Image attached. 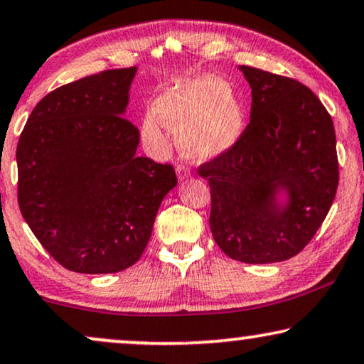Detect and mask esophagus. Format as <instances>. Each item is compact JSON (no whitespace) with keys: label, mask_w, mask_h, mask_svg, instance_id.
<instances>
[{"label":"esophagus","mask_w":364,"mask_h":364,"mask_svg":"<svg viewBox=\"0 0 364 364\" xmlns=\"http://www.w3.org/2000/svg\"><path fill=\"white\" fill-rule=\"evenodd\" d=\"M176 173H178V178L181 179H186V178H190V168L186 166V164H178V168H176Z\"/></svg>","instance_id":"esophagus-1"}]
</instances>
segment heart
Returning a JSON list of instances; mask_svg holds the SVG:
<instances>
[{
	"label": "heart",
	"instance_id": "obj_1",
	"mask_svg": "<svg viewBox=\"0 0 364 364\" xmlns=\"http://www.w3.org/2000/svg\"><path fill=\"white\" fill-rule=\"evenodd\" d=\"M154 114L183 143L193 158L210 159L238 141L245 124L243 106L221 80L213 76L181 81L164 91L154 103ZM148 136H158L159 123L148 118Z\"/></svg>",
	"mask_w": 364,
	"mask_h": 364
}]
</instances>
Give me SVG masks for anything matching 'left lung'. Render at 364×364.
<instances>
[{"mask_svg": "<svg viewBox=\"0 0 364 364\" xmlns=\"http://www.w3.org/2000/svg\"><path fill=\"white\" fill-rule=\"evenodd\" d=\"M251 86L250 123L238 141L203 163L211 190L210 228L241 263H278L306 246L333 205L338 154L333 119L308 86L241 66ZM284 189L281 207L275 193Z\"/></svg>", "mask_w": 364, "mask_h": 364, "instance_id": "obj_1", "label": "left lung"}]
</instances>
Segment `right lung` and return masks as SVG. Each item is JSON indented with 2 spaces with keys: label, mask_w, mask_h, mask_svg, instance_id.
<instances>
[{
  "label": "right lung",
  "mask_w": 364,
  "mask_h": 364,
  "mask_svg": "<svg viewBox=\"0 0 364 364\" xmlns=\"http://www.w3.org/2000/svg\"><path fill=\"white\" fill-rule=\"evenodd\" d=\"M136 68L60 86L31 111L16 148L18 205L63 268L118 273L141 258L171 164L136 156L139 129L124 118Z\"/></svg>",
  "instance_id": "right-lung-1"
}]
</instances>
